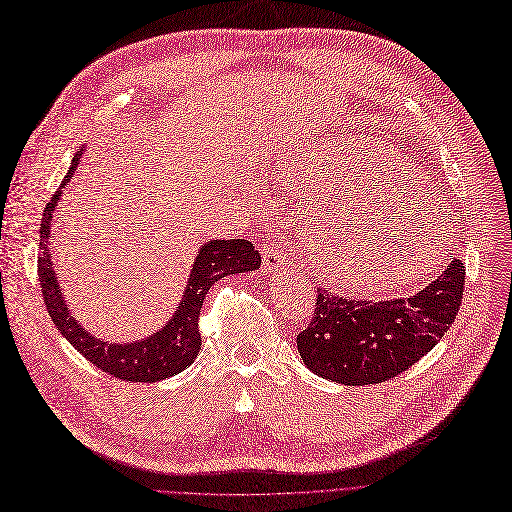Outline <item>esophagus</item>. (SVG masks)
Segmentation results:
<instances>
[{
	"label": "esophagus",
	"mask_w": 512,
	"mask_h": 512,
	"mask_svg": "<svg viewBox=\"0 0 512 512\" xmlns=\"http://www.w3.org/2000/svg\"><path fill=\"white\" fill-rule=\"evenodd\" d=\"M263 270L265 272H278V270H284L286 263H288V255L286 251L280 247V244H274V242H268L263 244Z\"/></svg>",
	"instance_id": "34e87169"
}]
</instances>
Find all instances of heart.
Instances as JSON below:
<instances>
[{
	"label": "heart",
	"mask_w": 512,
	"mask_h": 512,
	"mask_svg": "<svg viewBox=\"0 0 512 512\" xmlns=\"http://www.w3.org/2000/svg\"><path fill=\"white\" fill-rule=\"evenodd\" d=\"M408 163L389 146L351 136L337 142L335 159L314 161L297 173L286 175V182L314 186L318 198L345 201V192L358 188L372 177H406ZM412 207H381V196L362 194L318 221L311 230V261L318 274L332 286L351 293H389L422 276H427L441 255L443 234H431V211L427 196L412 198ZM379 212L377 216L375 213ZM377 217L371 220L369 217ZM366 218L371 220L368 225Z\"/></svg>",
	"instance_id": "b5f03b06"
}]
</instances>
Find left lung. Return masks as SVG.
<instances>
[{"mask_svg": "<svg viewBox=\"0 0 512 512\" xmlns=\"http://www.w3.org/2000/svg\"><path fill=\"white\" fill-rule=\"evenodd\" d=\"M464 293V263L452 259L429 286L406 299L355 301L318 288L316 311L297 335L303 364L341 385L393 379L446 335Z\"/></svg>", "mask_w": 512, "mask_h": 512, "instance_id": "8db88e82", "label": "left lung"}]
</instances>
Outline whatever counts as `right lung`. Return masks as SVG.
Returning <instances> with one entry per match:
<instances>
[{
	"label": "right lung",
	"instance_id": "obj_1",
	"mask_svg": "<svg viewBox=\"0 0 512 512\" xmlns=\"http://www.w3.org/2000/svg\"><path fill=\"white\" fill-rule=\"evenodd\" d=\"M83 150L85 146L77 150L71 169L60 184V190L52 196V201L48 203L41 217L37 272L43 301H46L48 314L56 328L62 332V337L85 360H90L100 370L131 383H157L161 379H169V376L186 370L196 360L198 351H201L198 316H201V307L209 288L226 276L259 270L261 257L253 244L244 238L203 242L192 261V270L184 286L182 301L177 303L175 314L163 328L144 339L129 343H110L92 335L90 330L83 328L73 318L69 305H66L50 253L52 217L58 203L62 201V188L69 186L71 177L75 175Z\"/></svg>",
	"mask_w": 512,
	"mask_h": 512
}]
</instances>
